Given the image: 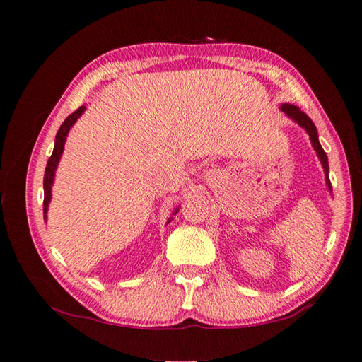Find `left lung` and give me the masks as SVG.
<instances>
[{"instance_id": "8db88e82", "label": "left lung", "mask_w": 362, "mask_h": 362, "mask_svg": "<svg viewBox=\"0 0 362 362\" xmlns=\"http://www.w3.org/2000/svg\"><path fill=\"white\" fill-rule=\"evenodd\" d=\"M286 116H289L293 122L298 124L301 128L305 129V133L309 134L310 137V144L313 146V150L317 151V156L318 159L324 168V174H326V185H327V189L332 192V185H330V179H329V160H327V154L324 153L322 146L318 141V132H317V127H315V124L312 122V119L304 113V111H301L296 105H292V104H281L280 107Z\"/></svg>"}]
</instances>
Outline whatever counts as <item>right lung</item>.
Returning a JSON list of instances; mask_svg holds the SVG:
<instances>
[{
	"label": "right lung",
	"instance_id": "right-lung-1",
	"mask_svg": "<svg viewBox=\"0 0 362 362\" xmlns=\"http://www.w3.org/2000/svg\"><path fill=\"white\" fill-rule=\"evenodd\" d=\"M84 111H86V105H82L75 111V113H71L66 120H64L62 125L58 129L57 137H54L53 153H52L50 159L47 162V166H45V173H44V220L45 221H47L49 203L52 200V187H53V182H54V173H57L58 163H59L61 156L64 153V145H66L70 128L76 124V120L82 116ZM177 211H179V208L174 211V214H177ZM170 221H171V217L168 220V223H170Z\"/></svg>",
	"mask_w": 362,
	"mask_h": 362
}]
</instances>
